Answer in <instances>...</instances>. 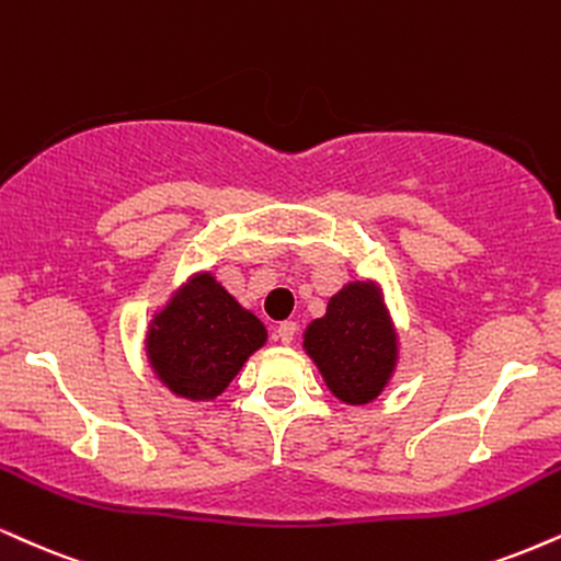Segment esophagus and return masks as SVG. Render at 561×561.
<instances>
[{"label":"esophagus","mask_w":561,"mask_h":561,"mask_svg":"<svg viewBox=\"0 0 561 561\" xmlns=\"http://www.w3.org/2000/svg\"><path fill=\"white\" fill-rule=\"evenodd\" d=\"M295 334H298V323L295 321H282L279 327H276V340H279L282 345H289V342L295 340Z\"/></svg>","instance_id":"obj_1"}]
</instances>
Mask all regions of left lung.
Masks as SVG:
<instances>
[{
  "label": "left lung",
  "mask_w": 561,
  "mask_h": 561,
  "mask_svg": "<svg viewBox=\"0 0 561 561\" xmlns=\"http://www.w3.org/2000/svg\"><path fill=\"white\" fill-rule=\"evenodd\" d=\"M302 350L329 391L345 404H368L400 366V332L376 279H350L327 313L302 332Z\"/></svg>",
  "instance_id": "8db88e82"
}]
</instances>
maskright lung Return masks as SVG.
Returning a JSON list of instances; mask_svg holds the SVG:
<instances>
[{"instance_id":"add662e5","label":"right lung","mask_w":561,"mask_h":561,"mask_svg":"<svg viewBox=\"0 0 561 561\" xmlns=\"http://www.w3.org/2000/svg\"><path fill=\"white\" fill-rule=\"evenodd\" d=\"M268 332L211 272H195L153 310L146 360L161 387L191 402H211L232 383Z\"/></svg>"}]
</instances>
